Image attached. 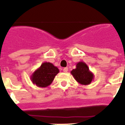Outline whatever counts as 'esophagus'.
<instances>
[{"label":"esophagus","instance_id":"34e87169","mask_svg":"<svg viewBox=\"0 0 125 125\" xmlns=\"http://www.w3.org/2000/svg\"><path fill=\"white\" fill-rule=\"evenodd\" d=\"M68 68H64L63 69V72H64V73L68 72Z\"/></svg>","mask_w":125,"mask_h":125}]
</instances>
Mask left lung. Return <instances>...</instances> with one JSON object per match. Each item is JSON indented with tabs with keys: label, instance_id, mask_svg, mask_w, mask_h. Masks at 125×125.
<instances>
[{
	"label": "left lung",
	"instance_id": "8db88e82",
	"mask_svg": "<svg viewBox=\"0 0 125 125\" xmlns=\"http://www.w3.org/2000/svg\"><path fill=\"white\" fill-rule=\"evenodd\" d=\"M75 80L82 85L91 84L94 79V74L89 69L88 65L84 62H78L76 65V69L71 71Z\"/></svg>",
	"mask_w": 125,
	"mask_h": 125
}]
</instances>
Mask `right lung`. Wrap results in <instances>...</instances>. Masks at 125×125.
<instances>
[{
  "instance_id": "obj_1",
  "label": "right lung",
  "mask_w": 125,
  "mask_h": 125,
  "mask_svg": "<svg viewBox=\"0 0 125 125\" xmlns=\"http://www.w3.org/2000/svg\"><path fill=\"white\" fill-rule=\"evenodd\" d=\"M59 73V69L51 62H43L31 76V80L34 84L40 88L48 86Z\"/></svg>"
}]
</instances>
